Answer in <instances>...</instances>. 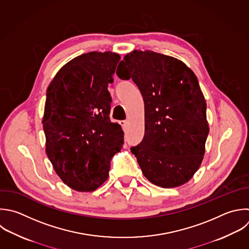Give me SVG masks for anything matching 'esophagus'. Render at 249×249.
Here are the masks:
<instances>
[{
    "instance_id": "34e87169",
    "label": "esophagus",
    "mask_w": 249,
    "mask_h": 249,
    "mask_svg": "<svg viewBox=\"0 0 249 249\" xmlns=\"http://www.w3.org/2000/svg\"><path fill=\"white\" fill-rule=\"evenodd\" d=\"M120 124L123 126V128H125L127 125V121H120Z\"/></svg>"
}]
</instances>
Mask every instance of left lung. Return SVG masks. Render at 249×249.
Returning a JSON list of instances; mask_svg holds the SVG:
<instances>
[{
	"label": "left lung",
	"instance_id": "8db88e82",
	"mask_svg": "<svg viewBox=\"0 0 249 249\" xmlns=\"http://www.w3.org/2000/svg\"><path fill=\"white\" fill-rule=\"evenodd\" d=\"M136 84L144 100L145 134L130 149L154 185L175 188L199 168L209 132L206 102L195 73L181 60L151 51H133L117 68Z\"/></svg>",
	"mask_w": 249,
	"mask_h": 249
}]
</instances>
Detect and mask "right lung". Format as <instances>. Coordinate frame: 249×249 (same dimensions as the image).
Masks as SVG:
<instances>
[{
  "mask_svg": "<svg viewBox=\"0 0 249 249\" xmlns=\"http://www.w3.org/2000/svg\"><path fill=\"white\" fill-rule=\"evenodd\" d=\"M120 59L111 52L77 56L47 89L46 152L59 178L78 192L99 188L108 179L110 160L123 148L122 126L110 121L108 91Z\"/></svg>",
  "mask_w": 249,
  "mask_h": 249,
  "instance_id": "add662e5",
  "label": "right lung"
}]
</instances>
